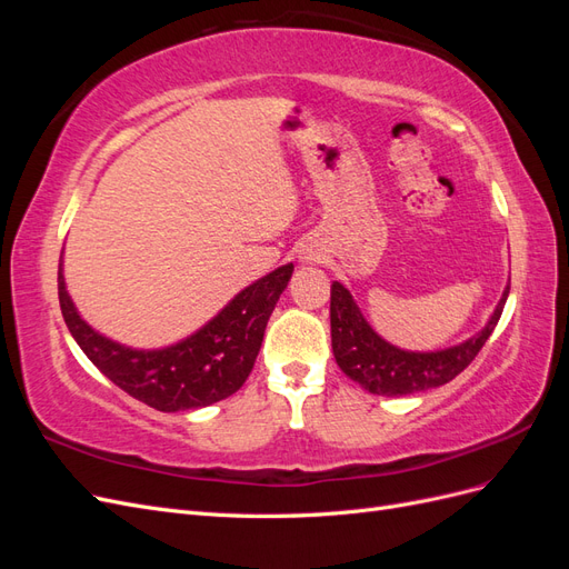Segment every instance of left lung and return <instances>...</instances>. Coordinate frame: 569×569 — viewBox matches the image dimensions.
Wrapping results in <instances>:
<instances>
[{
    "label": "left lung",
    "mask_w": 569,
    "mask_h": 569,
    "mask_svg": "<svg viewBox=\"0 0 569 569\" xmlns=\"http://www.w3.org/2000/svg\"><path fill=\"white\" fill-rule=\"evenodd\" d=\"M508 291L510 287H506L503 299L498 301L485 330L472 339L460 343V347L437 353H412L396 349L382 337H377L372 327L366 322L363 313L358 311L349 289L341 282H335L330 322L337 366L356 385L377 396H406L441 387L468 368L475 356L481 351V347H485L496 322L501 320Z\"/></svg>",
    "instance_id": "8db88e82"
}]
</instances>
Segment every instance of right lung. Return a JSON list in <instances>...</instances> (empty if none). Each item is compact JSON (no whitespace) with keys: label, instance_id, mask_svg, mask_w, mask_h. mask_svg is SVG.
Here are the masks:
<instances>
[{"label":"right lung","instance_id":"add662e5","mask_svg":"<svg viewBox=\"0 0 569 569\" xmlns=\"http://www.w3.org/2000/svg\"><path fill=\"white\" fill-rule=\"evenodd\" d=\"M291 270L282 266L249 284L203 330L161 351H134L97 335L78 316L61 270L59 303L78 347L116 387L163 412L192 410L228 399L247 382Z\"/></svg>","mask_w":569,"mask_h":569}]
</instances>
